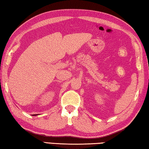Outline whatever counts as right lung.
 <instances>
[{"mask_svg": "<svg viewBox=\"0 0 149 149\" xmlns=\"http://www.w3.org/2000/svg\"><path fill=\"white\" fill-rule=\"evenodd\" d=\"M32 116H37V114H33V115H32Z\"/></svg>", "mask_w": 149, "mask_h": 149, "instance_id": "obj_1", "label": "right lung"}]
</instances>
